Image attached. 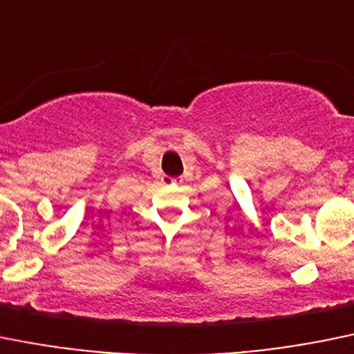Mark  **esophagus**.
Returning <instances> with one entry per match:
<instances>
[{
  "mask_svg": "<svg viewBox=\"0 0 354 354\" xmlns=\"http://www.w3.org/2000/svg\"><path fill=\"white\" fill-rule=\"evenodd\" d=\"M164 183H166V185H174V183H176V180H173V178L166 176V178H164Z\"/></svg>",
  "mask_w": 354,
  "mask_h": 354,
  "instance_id": "esophagus-1",
  "label": "esophagus"
}]
</instances>
